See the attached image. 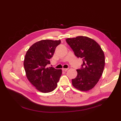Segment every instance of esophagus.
Listing matches in <instances>:
<instances>
[{
	"label": "esophagus",
	"instance_id": "34e87169",
	"mask_svg": "<svg viewBox=\"0 0 121 121\" xmlns=\"http://www.w3.org/2000/svg\"><path fill=\"white\" fill-rule=\"evenodd\" d=\"M68 69H69V68H63L62 70L64 71H67V70H68Z\"/></svg>",
	"mask_w": 121,
	"mask_h": 121
}]
</instances>
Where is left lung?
<instances>
[{"mask_svg": "<svg viewBox=\"0 0 121 121\" xmlns=\"http://www.w3.org/2000/svg\"><path fill=\"white\" fill-rule=\"evenodd\" d=\"M75 56L82 58L81 69H77V76L72 79V85L82 91H88L95 86L104 72L105 57L100 46L93 39L80 36L66 39Z\"/></svg>", "mask_w": 121, "mask_h": 121, "instance_id": "left-lung-1", "label": "left lung"}]
</instances>
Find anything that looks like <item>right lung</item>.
<instances>
[{"instance_id":"add662e5","label":"right lung","mask_w":121,"mask_h":121,"mask_svg":"<svg viewBox=\"0 0 121 121\" xmlns=\"http://www.w3.org/2000/svg\"><path fill=\"white\" fill-rule=\"evenodd\" d=\"M60 40H42L33 44L27 50L24 61L26 75L36 89L48 93L57 87L62 74L61 69L47 67Z\"/></svg>"}]
</instances>
